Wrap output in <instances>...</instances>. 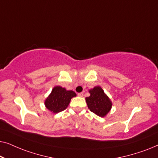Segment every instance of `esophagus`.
I'll return each mask as SVG.
<instances>
[{
  "label": "esophagus",
  "mask_w": 158,
  "mask_h": 158,
  "mask_svg": "<svg viewBox=\"0 0 158 158\" xmlns=\"http://www.w3.org/2000/svg\"><path fill=\"white\" fill-rule=\"evenodd\" d=\"M77 95H78V96H80V97H83V93H79V94H77Z\"/></svg>",
  "instance_id": "1"
}]
</instances>
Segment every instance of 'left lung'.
<instances>
[{
	"instance_id": "8db88e82",
	"label": "left lung",
	"mask_w": 158,
	"mask_h": 158,
	"mask_svg": "<svg viewBox=\"0 0 158 158\" xmlns=\"http://www.w3.org/2000/svg\"><path fill=\"white\" fill-rule=\"evenodd\" d=\"M90 96L85 98L88 109L96 115L103 117L109 113L112 103L102 88L96 86L90 90Z\"/></svg>"
}]
</instances>
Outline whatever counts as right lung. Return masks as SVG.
Instances as JSON below:
<instances>
[{
  "instance_id": "add662e5",
  "label": "right lung",
  "mask_w": 158,
  "mask_h": 158,
  "mask_svg": "<svg viewBox=\"0 0 158 158\" xmlns=\"http://www.w3.org/2000/svg\"><path fill=\"white\" fill-rule=\"evenodd\" d=\"M76 94L73 90H67L65 88L56 86L52 90L51 94L45 101V106L53 113H58L66 109L73 97Z\"/></svg>"
}]
</instances>
